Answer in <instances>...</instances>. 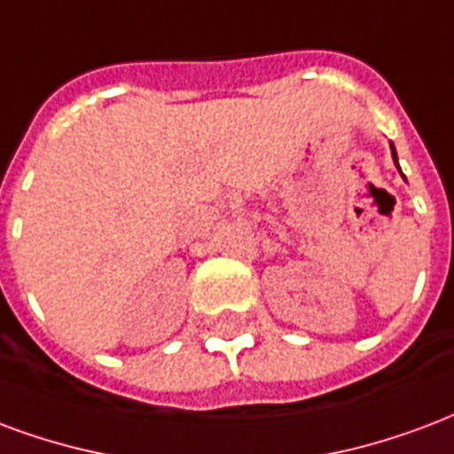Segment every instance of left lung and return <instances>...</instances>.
I'll list each match as a JSON object with an SVG mask.
<instances>
[{
	"label": "left lung",
	"instance_id": "8db88e82",
	"mask_svg": "<svg viewBox=\"0 0 454 454\" xmlns=\"http://www.w3.org/2000/svg\"><path fill=\"white\" fill-rule=\"evenodd\" d=\"M389 149H392V159H395V166L399 168V163H397V151H395V146H392V144H389ZM399 173H402V168H399ZM404 177V176H402Z\"/></svg>",
	"mask_w": 454,
	"mask_h": 454
}]
</instances>
